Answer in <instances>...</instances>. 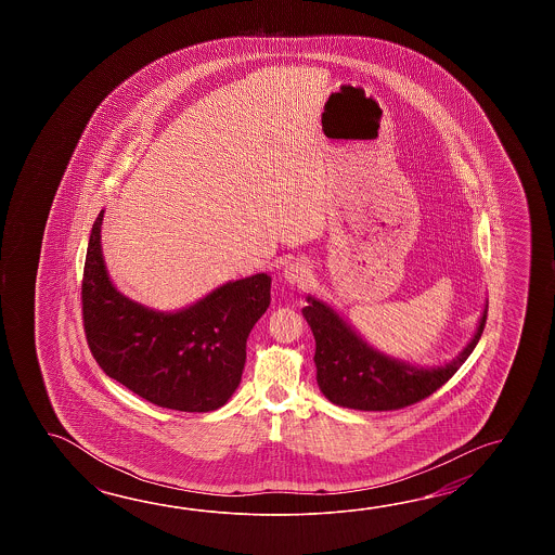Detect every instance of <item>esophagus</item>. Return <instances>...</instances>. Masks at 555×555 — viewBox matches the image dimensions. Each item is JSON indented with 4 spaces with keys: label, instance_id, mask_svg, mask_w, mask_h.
Segmentation results:
<instances>
[{
    "label": "esophagus",
    "instance_id": "1",
    "mask_svg": "<svg viewBox=\"0 0 555 555\" xmlns=\"http://www.w3.org/2000/svg\"><path fill=\"white\" fill-rule=\"evenodd\" d=\"M283 282L289 283V285H306L311 278V270H309V263L306 260H294L289 261L282 272Z\"/></svg>",
    "mask_w": 555,
    "mask_h": 555
}]
</instances>
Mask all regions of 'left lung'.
<instances>
[{"instance_id":"obj_1","label":"left lung","mask_w":555,"mask_h":555,"mask_svg":"<svg viewBox=\"0 0 555 555\" xmlns=\"http://www.w3.org/2000/svg\"><path fill=\"white\" fill-rule=\"evenodd\" d=\"M306 299L301 313L315 337L319 389L333 404L354 411H395L440 389L480 341L488 313L486 304L470 341L452 361L421 366L378 351L330 304L313 295Z\"/></svg>"}]
</instances>
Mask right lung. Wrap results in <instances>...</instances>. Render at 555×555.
Segmentation results:
<instances>
[{
  "label": "right lung",
  "mask_w": 555,
  "mask_h": 555,
  "mask_svg": "<svg viewBox=\"0 0 555 555\" xmlns=\"http://www.w3.org/2000/svg\"><path fill=\"white\" fill-rule=\"evenodd\" d=\"M96 216L85 258V335L111 378L163 409L210 413L230 401L246 365L249 331L270 307L272 278L225 282L196 304L158 311L120 294L106 272Z\"/></svg>",
  "instance_id": "obj_1"
}]
</instances>
